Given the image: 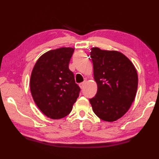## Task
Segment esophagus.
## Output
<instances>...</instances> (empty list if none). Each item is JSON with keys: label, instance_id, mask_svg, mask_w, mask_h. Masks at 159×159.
<instances>
[{"label": "esophagus", "instance_id": "34e87169", "mask_svg": "<svg viewBox=\"0 0 159 159\" xmlns=\"http://www.w3.org/2000/svg\"><path fill=\"white\" fill-rule=\"evenodd\" d=\"M85 83H86V81H85H85H84V82H83V83H80V84H79V86H80V88H81V89H83V88H84V87H85Z\"/></svg>", "mask_w": 159, "mask_h": 159}]
</instances>
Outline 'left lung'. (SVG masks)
I'll list each match as a JSON object with an SVG mask.
<instances>
[{
  "instance_id": "1",
  "label": "left lung",
  "mask_w": 159,
  "mask_h": 159,
  "mask_svg": "<svg viewBox=\"0 0 159 159\" xmlns=\"http://www.w3.org/2000/svg\"><path fill=\"white\" fill-rule=\"evenodd\" d=\"M90 57L98 90L89 102L94 113L101 120L114 121L127 112L135 98L137 70L120 52L93 48Z\"/></svg>"
}]
</instances>
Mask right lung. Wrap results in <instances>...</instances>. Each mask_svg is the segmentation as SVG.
Segmentation results:
<instances>
[{"instance_id":"right-lung-1","label":"right lung","mask_w":159,"mask_h":159,"mask_svg":"<svg viewBox=\"0 0 159 159\" xmlns=\"http://www.w3.org/2000/svg\"><path fill=\"white\" fill-rule=\"evenodd\" d=\"M74 49L60 48L40 57L33 67L30 88L42 112L51 119L67 116L79 96L80 88L69 69Z\"/></svg>"}]
</instances>
